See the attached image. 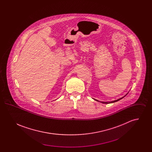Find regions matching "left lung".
Masks as SVG:
<instances>
[{
	"label": "left lung",
	"instance_id": "1",
	"mask_svg": "<svg viewBox=\"0 0 152 152\" xmlns=\"http://www.w3.org/2000/svg\"><path fill=\"white\" fill-rule=\"evenodd\" d=\"M127 94H126L125 96H124V97H121V98H120V99H117V100H115V101H110V102H106V101H99V102H100L101 103H102V104H110V103H113V102H117V101H119L120 100H121V99H122L123 98H124L125 96H126ZM95 100H96V101H99L98 100H96V99H94Z\"/></svg>",
	"mask_w": 152,
	"mask_h": 152
}]
</instances>
